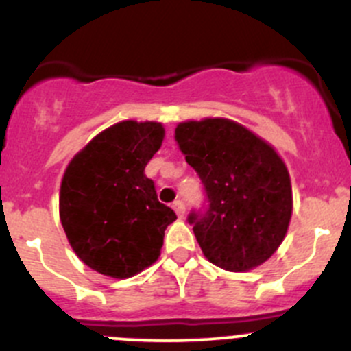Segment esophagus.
<instances>
[{"instance_id":"1","label":"esophagus","mask_w":351,"mask_h":351,"mask_svg":"<svg viewBox=\"0 0 351 351\" xmlns=\"http://www.w3.org/2000/svg\"><path fill=\"white\" fill-rule=\"evenodd\" d=\"M173 209H175L176 216H178L180 219L185 216V204H183L182 200H176V202H173Z\"/></svg>"}]
</instances>
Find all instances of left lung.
Instances as JSON below:
<instances>
[{"instance_id":"left-lung-1","label":"left lung","mask_w":351,"mask_h":351,"mask_svg":"<svg viewBox=\"0 0 351 351\" xmlns=\"http://www.w3.org/2000/svg\"><path fill=\"white\" fill-rule=\"evenodd\" d=\"M175 141L209 197L202 216H189L207 261L245 273L273 257L293 213L290 173L276 149L228 118L182 121Z\"/></svg>"}]
</instances>
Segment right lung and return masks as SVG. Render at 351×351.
Here are the masks:
<instances>
[{
  "instance_id": "1",
  "label": "right lung",
  "mask_w": 351,
  "mask_h": 351,
  "mask_svg": "<svg viewBox=\"0 0 351 351\" xmlns=\"http://www.w3.org/2000/svg\"><path fill=\"white\" fill-rule=\"evenodd\" d=\"M159 121L125 120L97 134L68 162L60 186V219L85 266L127 280L152 266L176 214L158 200L144 175L161 149Z\"/></svg>"
}]
</instances>
